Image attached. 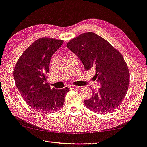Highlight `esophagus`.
<instances>
[{
    "label": "esophagus",
    "mask_w": 147,
    "mask_h": 147,
    "mask_svg": "<svg viewBox=\"0 0 147 147\" xmlns=\"http://www.w3.org/2000/svg\"><path fill=\"white\" fill-rule=\"evenodd\" d=\"M69 88L70 90H74V89H78L80 88V86H74V85H69Z\"/></svg>",
    "instance_id": "esophagus-1"
}]
</instances>
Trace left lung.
<instances>
[{
    "label": "left lung",
    "instance_id": "1",
    "mask_svg": "<svg viewBox=\"0 0 147 147\" xmlns=\"http://www.w3.org/2000/svg\"><path fill=\"white\" fill-rule=\"evenodd\" d=\"M67 48L80 58L85 70H94V80L101 88L84 105L98 113L115 110L123 100L129 83L127 64L121 54L107 40L93 32L82 34L69 40Z\"/></svg>",
    "mask_w": 147,
    "mask_h": 147
}]
</instances>
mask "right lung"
I'll use <instances>...</instances> for the list:
<instances>
[{"label":"right lung","mask_w":147,"mask_h":147,"mask_svg":"<svg viewBox=\"0 0 147 147\" xmlns=\"http://www.w3.org/2000/svg\"><path fill=\"white\" fill-rule=\"evenodd\" d=\"M63 43L62 40L39 39L22 53L15 66L16 87L24 101L37 111L52 113L59 110L69 91L67 87L51 89L46 82L51 58Z\"/></svg>","instance_id":"right-lung-1"}]
</instances>
